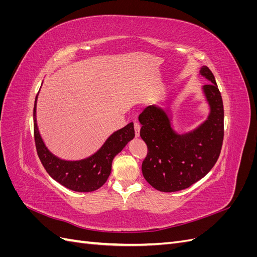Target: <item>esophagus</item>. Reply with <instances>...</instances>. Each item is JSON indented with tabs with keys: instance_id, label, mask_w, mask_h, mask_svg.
<instances>
[{
	"instance_id": "34e87169",
	"label": "esophagus",
	"mask_w": 257,
	"mask_h": 257,
	"mask_svg": "<svg viewBox=\"0 0 257 257\" xmlns=\"http://www.w3.org/2000/svg\"><path fill=\"white\" fill-rule=\"evenodd\" d=\"M134 128H135L136 137H138V136H139V133H141V124H139L138 122H135V123H134Z\"/></svg>"
}]
</instances>
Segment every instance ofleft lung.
<instances>
[{
  "instance_id": "obj_1",
  "label": "left lung",
  "mask_w": 257,
  "mask_h": 257,
  "mask_svg": "<svg viewBox=\"0 0 257 257\" xmlns=\"http://www.w3.org/2000/svg\"><path fill=\"white\" fill-rule=\"evenodd\" d=\"M200 75L210 83L203 91L210 106L208 119L192 132L177 134L162 108L148 106L139 114L141 137L148 147L142 170L147 182L161 192H177L204 178L220 157L224 108L214 76L207 66Z\"/></svg>"
}]
</instances>
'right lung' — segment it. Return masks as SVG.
Returning <instances> with one entry per match:
<instances>
[{
    "label": "right lung",
    "instance_id": "add662e5",
    "mask_svg": "<svg viewBox=\"0 0 257 257\" xmlns=\"http://www.w3.org/2000/svg\"><path fill=\"white\" fill-rule=\"evenodd\" d=\"M35 97L34 139L37 155L49 176L65 188L75 192H93L99 189L111 173L112 160L135 136L134 124L114 132L100 149L91 157L80 161H64L53 155L45 146L36 123Z\"/></svg>",
    "mask_w": 257,
    "mask_h": 257
}]
</instances>
